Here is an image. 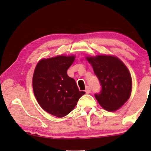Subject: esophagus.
<instances>
[{"label": "esophagus", "instance_id": "34e87169", "mask_svg": "<svg viewBox=\"0 0 151 151\" xmlns=\"http://www.w3.org/2000/svg\"><path fill=\"white\" fill-rule=\"evenodd\" d=\"M90 91H91V89H90V86H87V87H86V88L85 92H86V93H90Z\"/></svg>", "mask_w": 151, "mask_h": 151}]
</instances>
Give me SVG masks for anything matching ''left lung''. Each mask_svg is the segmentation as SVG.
I'll list each match as a JSON object with an SVG mask.
<instances>
[{
	"mask_svg": "<svg viewBox=\"0 0 151 151\" xmlns=\"http://www.w3.org/2000/svg\"><path fill=\"white\" fill-rule=\"evenodd\" d=\"M95 75L99 79L101 90L95 94L100 106L110 112L121 108L130 98L132 78L129 70L117 57L110 55L87 57Z\"/></svg>",
	"mask_w": 151,
	"mask_h": 151,
	"instance_id": "left-lung-1",
	"label": "left lung"
}]
</instances>
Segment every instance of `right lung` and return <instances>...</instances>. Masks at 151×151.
Returning <instances> with one entry per match:
<instances>
[{
    "label": "right lung",
    "mask_w": 151,
    "mask_h": 151,
    "mask_svg": "<svg viewBox=\"0 0 151 151\" xmlns=\"http://www.w3.org/2000/svg\"><path fill=\"white\" fill-rule=\"evenodd\" d=\"M75 56H57L43 59L37 63L32 86L38 103L48 113L63 117L77 105L86 93L79 91L75 80L68 77L67 70Z\"/></svg>",
    "instance_id": "obj_1"
}]
</instances>
